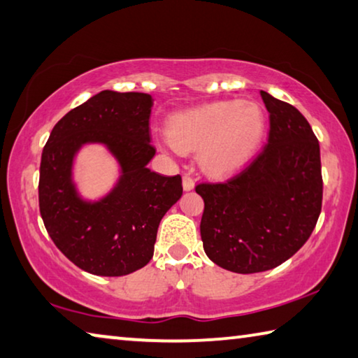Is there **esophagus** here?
<instances>
[{
  "instance_id": "34e87169",
  "label": "esophagus",
  "mask_w": 358,
  "mask_h": 358,
  "mask_svg": "<svg viewBox=\"0 0 358 358\" xmlns=\"http://www.w3.org/2000/svg\"><path fill=\"white\" fill-rule=\"evenodd\" d=\"M182 187H184L185 192L193 190V187H195V180L192 179L190 174H184V178H182Z\"/></svg>"
}]
</instances>
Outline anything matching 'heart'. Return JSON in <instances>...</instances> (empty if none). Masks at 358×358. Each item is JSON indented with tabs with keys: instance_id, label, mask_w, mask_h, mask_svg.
I'll return each mask as SVG.
<instances>
[{
	"instance_id": "b5f03b06",
	"label": "heart",
	"mask_w": 358,
	"mask_h": 358,
	"mask_svg": "<svg viewBox=\"0 0 358 358\" xmlns=\"http://www.w3.org/2000/svg\"><path fill=\"white\" fill-rule=\"evenodd\" d=\"M267 131L262 106L242 100H218L168 119V146L182 154L198 150L199 168L222 178L239 171L258 152Z\"/></svg>"
}]
</instances>
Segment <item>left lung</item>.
Instances as JSON below:
<instances>
[{"label":"left lung","mask_w":358,"mask_h":358,"mask_svg":"<svg viewBox=\"0 0 358 358\" xmlns=\"http://www.w3.org/2000/svg\"><path fill=\"white\" fill-rule=\"evenodd\" d=\"M271 117L262 152L227 182L199 184L201 239L208 258L227 271H271L296 255L322 206L319 141L296 106L261 91Z\"/></svg>","instance_id":"left-lung-1"}]
</instances>
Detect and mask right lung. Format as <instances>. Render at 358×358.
Segmentation results:
<instances>
[{"label":"right lung","mask_w":358,"mask_h":358,"mask_svg":"<svg viewBox=\"0 0 358 358\" xmlns=\"http://www.w3.org/2000/svg\"><path fill=\"white\" fill-rule=\"evenodd\" d=\"M154 99L144 92L105 90L61 117L41 159L39 208L48 236L81 271L122 277L148 264L160 220L182 196L180 176L148 168L155 155L149 117ZM87 143L106 148L118 178L105 196L80 195L74 159Z\"/></svg>","instance_id":"obj_1"}]
</instances>
